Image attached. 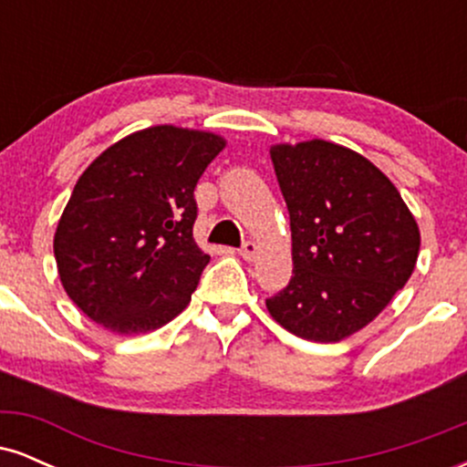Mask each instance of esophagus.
Segmentation results:
<instances>
[{"mask_svg": "<svg viewBox=\"0 0 467 467\" xmlns=\"http://www.w3.org/2000/svg\"><path fill=\"white\" fill-rule=\"evenodd\" d=\"M256 254H259V245H256L254 241H245L244 248L239 250V256L245 261H254Z\"/></svg>", "mask_w": 467, "mask_h": 467, "instance_id": "obj_1", "label": "esophagus"}]
</instances>
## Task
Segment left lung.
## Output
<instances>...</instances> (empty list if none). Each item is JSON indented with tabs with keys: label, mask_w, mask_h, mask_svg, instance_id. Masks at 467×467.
<instances>
[{
	"label": "left lung",
	"mask_w": 467,
	"mask_h": 467,
	"mask_svg": "<svg viewBox=\"0 0 467 467\" xmlns=\"http://www.w3.org/2000/svg\"><path fill=\"white\" fill-rule=\"evenodd\" d=\"M292 230V278L265 307L289 334L340 342L367 327L415 270L420 226L371 160L327 140L272 144Z\"/></svg>",
	"instance_id": "1"
}]
</instances>
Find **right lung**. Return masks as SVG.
<instances>
[{"label":"right lung","mask_w":467,"mask_h":467,"mask_svg":"<svg viewBox=\"0 0 467 467\" xmlns=\"http://www.w3.org/2000/svg\"><path fill=\"white\" fill-rule=\"evenodd\" d=\"M223 147L213 131L147 127L83 171L58 219L55 259L67 296L103 329L149 334L191 303L211 261L192 239V191Z\"/></svg>","instance_id":"right-lung-1"}]
</instances>
